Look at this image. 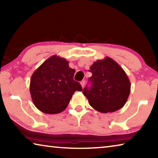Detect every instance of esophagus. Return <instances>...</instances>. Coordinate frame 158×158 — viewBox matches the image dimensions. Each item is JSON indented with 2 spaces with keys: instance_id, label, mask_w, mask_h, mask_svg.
I'll use <instances>...</instances> for the list:
<instances>
[{
  "instance_id": "34e87169",
  "label": "esophagus",
  "mask_w": 158,
  "mask_h": 158,
  "mask_svg": "<svg viewBox=\"0 0 158 158\" xmlns=\"http://www.w3.org/2000/svg\"><path fill=\"white\" fill-rule=\"evenodd\" d=\"M85 84V80H83V81H81V87H82V88L84 87Z\"/></svg>"
}]
</instances>
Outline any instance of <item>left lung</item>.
<instances>
[{"instance_id": "obj_1", "label": "left lung", "mask_w": 158, "mask_h": 158, "mask_svg": "<svg viewBox=\"0 0 158 158\" xmlns=\"http://www.w3.org/2000/svg\"><path fill=\"white\" fill-rule=\"evenodd\" d=\"M91 86H85L83 94L89 105L102 113L121 109L130 93V81L126 73L116 61L109 57L98 60L90 66Z\"/></svg>"}]
</instances>
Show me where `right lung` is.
Here are the masks:
<instances>
[{
  "instance_id": "obj_1",
  "label": "right lung",
  "mask_w": 158,
  "mask_h": 158,
  "mask_svg": "<svg viewBox=\"0 0 158 158\" xmlns=\"http://www.w3.org/2000/svg\"><path fill=\"white\" fill-rule=\"evenodd\" d=\"M74 73L65 58L53 55L45 60L31 76L30 93L35 106L45 114L65 110L74 93L82 90L73 79Z\"/></svg>"
}]
</instances>
